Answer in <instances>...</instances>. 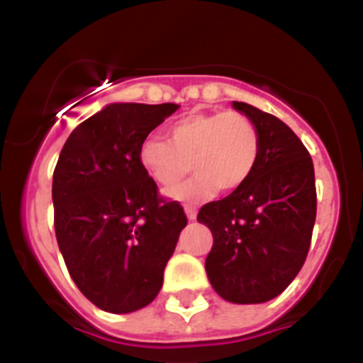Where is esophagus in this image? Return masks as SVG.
I'll return each instance as SVG.
<instances>
[{
  "label": "esophagus",
  "instance_id": "obj_1",
  "mask_svg": "<svg viewBox=\"0 0 363 363\" xmlns=\"http://www.w3.org/2000/svg\"><path fill=\"white\" fill-rule=\"evenodd\" d=\"M186 216H188L190 220H195L197 219V210L195 208H186Z\"/></svg>",
  "mask_w": 363,
  "mask_h": 363
}]
</instances>
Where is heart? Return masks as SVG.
I'll return each mask as SVG.
<instances>
[{
  "mask_svg": "<svg viewBox=\"0 0 363 363\" xmlns=\"http://www.w3.org/2000/svg\"><path fill=\"white\" fill-rule=\"evenodd\" d=\"M166 138H144L138 162L162 190L177 188L190 173L197 175L173 191L181 201H197L219 191L239 190L256 169L261 137L250 116L241 111L190 113L173 122Z\"/></svg>",
  "mask_w": 363,
  "mask_h": 363,
  "instance_id": "b5f03b06",
  "label": "heart"
}]
</instances>
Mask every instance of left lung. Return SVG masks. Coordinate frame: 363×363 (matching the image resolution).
<instances>
[{
    "instance_id": "8db88e82",
    "label": "left lung",
    "mask_w": 363,
    "mask_h": 363,
    "mask_svg": "<svg viewBox=\"0 0 363 363\" xmlns=\"http://www.w3.org/2000/svg\"><path fill=\"white\" fill-rule=\"evenodd\" d=\"M261 137L257 166L239 190L206 203L197 220L212 230L208 279L232 303H264L281 294L307 259L316 182L307 147L285 122L245 102Z\"/></svg>"
}]
</instances>
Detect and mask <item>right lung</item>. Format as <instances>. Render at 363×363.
<instances>
[{
    "label": "right lung",
    "instance_id": "right-lung-1",
    "mask_svg": "<svg viewBox=\"0 0 363 363\" xmlns=\"http://www.w3.org/2000/svg\"><path fill=\"white\" fill-rule=\"evenodd\" d=\"M175 104H111L69 135L52 175L55 232L80 292L106 313L151 303L188 225L138 162L144 138Z\"/></svg>",
    "mask_w": 363,
    "mask_h": 363
}]
</instances>
